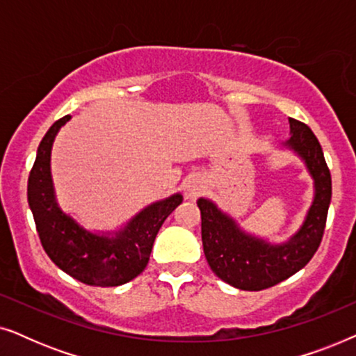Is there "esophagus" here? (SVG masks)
Wrapping results in <instances>:
<instances>
[{
    "label": "esophagus",
    "mask_w": 356,
    "mask_h": 356,
    "mask_svg": "<svg viewBox=\"0 0 356 356\" xmlns=\"http://www.w3.org/2000/svg\"><path fill=\"white\" fill-rule=\"evenodd\" d=\"M184 188H186V193L189 194V196H196V194L204 188V184L201 181V178L191 177L186 181V184H184Z\"/></svg>",
    "instance_id": "34e87169"
}]
</instances>
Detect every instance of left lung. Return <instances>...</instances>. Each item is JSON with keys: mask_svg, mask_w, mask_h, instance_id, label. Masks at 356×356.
<instances>
[{"mask_svg": "<svg viewBox=\"0 0 356 356\" xmlns=\"http://www.w3.org/2000/svg\"><path fill=\"white\" fill-rule=\"evenodd\" d=\"M289 123L290 138L282 147L303 160L314 188L305 220L289 240L270 243L252 235L211 199H197L204 254L213 274L235 289L257 291L289 279L308 264L323 240L332 196L330 172L313 131L293 118Z\"/></svg>", "mask_w": 356, "mask_h": 356, "instance_id": "1", "label": "left lung"}]
</instances>
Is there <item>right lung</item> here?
I'll use <instances>...</instances> for the list:
<instances>
[{
	"label": "right lung",
	"instance_id": "right-lung-1",
	"mask_svg": "<svg viewBox=\"0 0 356 356\" xmlns=\"http://www.w3.org/2000/svg\"><path fill=\"white\" fill-rule=\"evenodd\" d=\"M70 120H58L38 145L27 183L29 207L43 250L63 272L92 286L123 285L145 269L160 227L183 196L175 193L149 204L116 230H87L58 204L51 178L53 143Z\"/></svg>",
	"mask_w": 356,
	"mask_h": 356
}]
</instances>
